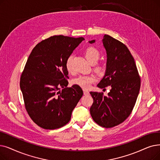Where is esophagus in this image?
I'll return each mask as SVG.
<instances>
[{"mask_svg": "<svg viewBox=\"0 0 160 160\" xmlns=\"http://www.w3.org/2000/svg\"><path fill=\"white\" fill-rule=\"evenodd\" d=\"M83 91H84V94L85 95H88L89 94V91H88V90H87V89H83Z\"/></svg>", "mask_w": 160, "mask_h": 160, "instance_id": "1", "label": "esophagus"}]
</instances>
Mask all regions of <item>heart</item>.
<instances>
[{"mask_svg":"<svg viewBox=\"0 0 160 160\" xmlns=\"http://www.w3.org/2000/svg\"><path fill=\"white\" fill-rule=\"evenodd\" d=\"M84 55L86 59L88 60L89 63H96L100 58V52L97 48L93 46H89L86 48L84 50ZM73 59V55H71L68 57L65 66L68 72L72 71V61ZM102 66H97L95 67V69L97 71L102 70ZM96 81V77L94 75H79L77 77L73 79L72 83L74 84L78 85L83 88L88 89L91 85Z\"/></svg>","mask_w":160,"mask_h":160,"instance_id":"b5f03b06","label":"heart"}]
</instances>
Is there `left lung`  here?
<instances>
[{
  "instance_id": "left-lung-1",
  "label": "left lung",
  "mask_w": 160,
  "mask_h": 160,
  "mask_svg": "<svg viewBox=\"0 0 160 160\" xmlns=\"http://www.w3.org/2000/svg\"><path fill=\"white\" fill-rule=\"evenodd\" d=\"M95 40L89 41L94 43ZM107 54L105 75L97 85L110 86L108 96L102 92H90L93 102L90 108L93 120L99 126L111 128L126 120L135 105L141 88V78L133 57L128 47L105 34L102 39Z\"/></svg>"
}]
</instances>
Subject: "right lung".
<instances>
[{
  "label": "right lung",
  "mask_w": 160,
  "mask_h": 160,
  "mask_svg": "<svg viewBox=\"0 0 160 160\" xmlns=\"http://www.w3.org/2000/svg\"><path fill=\"white\" fill-rule=\"evenodd\" d=\"M83 37L53 36L34 47L20 78L25 107L32 120L45 129L63 127L83 95L78 85L67 88L66 61Z\"/></svg>",
  "instance_id": "obj_1"
}]
</instances>
